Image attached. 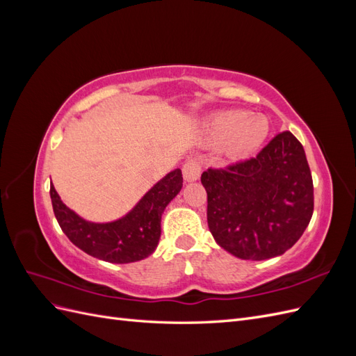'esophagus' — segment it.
<instances>
[{"mask_svg": "<svg viewBox=\"0 0 356 356\" xmlns=\"http://www.w3.org/2000/svg\"><path fill=\"white\" fill-rule=\"evenodd\" d=\"M200 170H202V165L199 159H188L184 166H182V175H184V179L191 182L196 181L200 177Z\"/></svg>", "mask_w": 356, "mask_h": 356, "instance_id": "obj_1", "label": "esophagus"}]
</instances>
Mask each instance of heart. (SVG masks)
Returning <instances> with one entry per match:
<instances>
[{
    "instance_id": "obj_1",
    "label": "heart",
    "mask_w": 356,
    "mask_h": 356,
    "mask_svg": "<svg viewBox=\"0 0 356 356\" xmlns=\"http://www.w3.org/2000/svg\"><path fill=\"white\" fill-rule=\"evenodd\" d=\"M209 138L222 143L230 156L243 157L261 145L268 132V123L263 115L246 117L242 111H227L209 123Z\"/></svg>"
}]
</instances>
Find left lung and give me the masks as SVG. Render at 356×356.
<instances>
[{
	"label": "left lung",
	"instance_id": "1",
	"mask_svg": "<svg viewBox=\"0 0 356 356\" xmlns=\"http://www.w3.org/2000/svg\"><path fill=\"white\" fill-rule=\"evenodd\" d=\"M213 239L243 260L288 251L314 213V181L305 148L289 131L273 136L255 157L202 174Z\"/></svg>",
	"mask_w": 356,
	"mask_h": 356
}]
</instances>
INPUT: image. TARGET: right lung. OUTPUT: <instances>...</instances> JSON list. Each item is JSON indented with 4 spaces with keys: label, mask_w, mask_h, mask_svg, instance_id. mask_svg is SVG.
Returning <instances> with one entry per match:
<instances>
[{
    "label": "right lung",
    "mask_w": 356,
    "mask_h": 356,
    "mask_svg": "<svg viewBox=\"0 0 356 356\" xmlns=\"http://www.w3.org/2000/svg\"><path fill=\"white\" fill-rule=\"evenodd\" d=\"M182 187L181 169L170 172L139 200L126 217L95 224L80 218L62 203L50 186L53 212L67 238L81 251L108 263H134L153 254L160 239V220Z\"/></svg>",
    "instance_id": "add662e5"
}]
</instances>
